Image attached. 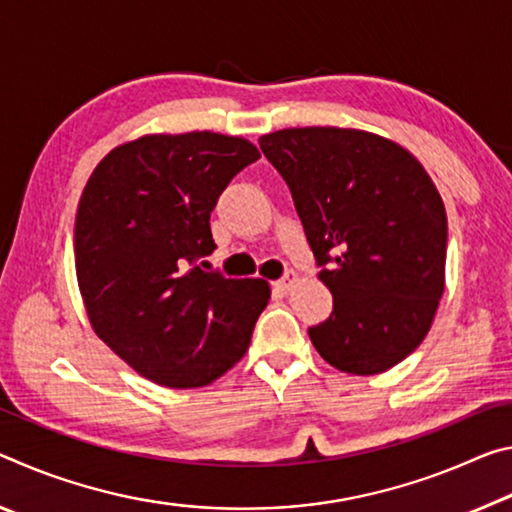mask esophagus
<instances>
[{
    "label": "esophagus",
    "mask_w": 512,
    "mask_h": 512,
    "mask_svg": "<svg viewBox=\"0 0 512 512\" xmlns=\"http://www.w3.org/2000/svg\"><path fill=\"white\" fill-rule=\"evenodd\" d=\"M297 281H299V274L297 272H288L286 276H283V279L276 281V288H279V290H290Z\"/></svg>",
    "instance_id": "obj_1"
}]
</instances>
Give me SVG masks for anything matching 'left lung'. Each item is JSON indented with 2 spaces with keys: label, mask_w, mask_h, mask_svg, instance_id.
I'll use <instances>...</instances> for the list:
<instances>
[{
  "label": "left lung",
  "mask_w": 512,
  "mask_h": 512,
  "mask_svg": "<svg viewBox=\"0 0 512 512\" xmlns=\"http://www.w3.org/2000/svg\"><path fill=\"white\" fill-rule=\"evenodd\" d=\"M295 199L333 313L308 329L335 370L388 372L422 345L445 292L447 213L399 142L340 127L258 138Z\"/></svg>",
  "instance_id": "8db88e82"
}]
</instances>
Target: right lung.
<instances>
[{
    "instance_id": "add662e5",
    "label": "right lung",
    "mask_w": 512,
    "mask_h": 512,
    "mask_svg": "<svg viewBox=\"0 0 512 512\" xmlns=\"http://www.w3.org/2000/svg\"><path fill=\"white\" fill-rule=\"evenodd\" d=\"M261 158L247 138L213 131L147 133L111 149L81 192L74 265L97 338L165 388H201L245 356L270 301L263 279H224L211 211Z\"/></svg>"
}]
</instances>
